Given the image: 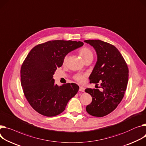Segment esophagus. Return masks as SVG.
I'll list each match as a JSON object with an SVG mask.
<instances>
[{
  "label": "esophagus",
  "instance_id": "34e87169",
  "mask_svg": "<svg viewBox=\"0 0 146 146\" xmlns=\"http://www.w3.org/2000/svg\"><path fill=\"white\" fill-rule=\"evenodd\" d=\"M84 87H82V86H80L79 87V91L80 92H84Z\"/></svg>",
  "mask_w": 146,
  "mask_h": 146
}]
</instances>
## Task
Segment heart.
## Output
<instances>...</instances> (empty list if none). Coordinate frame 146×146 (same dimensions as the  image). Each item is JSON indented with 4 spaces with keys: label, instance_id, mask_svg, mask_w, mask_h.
Masks as SVG:
<instances>
[{
    "label": "heart",
    "instance_id": "1",
    "mask_svg": "<svg viewBox=\"0 0 146 146\" xmlns=\"http://www.w3.org/2000/svg\"><path fill=\"white\" fill-rule=\"evenodd\" d=\"M79 54L83 58V60L84 61L86 59H90V58H93V54L92 51L90 49V48H87V47H83L81 49L79 50ZM67 56H65L64 59H63V63H65L67 61ZM75 79L80 83H82L84 81V76L82 74H78L76 75L75 76Z\"/></svg>",
    "mask_w": 146,
    "mask_h": 146
}]
</instances>
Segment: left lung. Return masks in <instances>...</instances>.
Segmentation results:
<instances>
[{"label":"left lung","instance_id":"1","mask_svg":"<svg viewBox=\"0 0 146 146\" xmlns=\"http://www.w3.org/2000/svg\"><path fill=\"white\" fill-rule=\"evenodd\" d=\"M93 47L97 62L90 75V83L102 82L103 89H86L92 97L86 111L95 117H103L112 112L122 100L129 80V69L124 58L113 45L100 40H86Z\"/></svg>","mask_w":146,"mask_h":146}]
</instances>
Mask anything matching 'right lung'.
<instances>
[{
	"label": "right lung",
	"instance_id": "1",
	"mask_svg": "<svg viewBox=\"0 0 146 146\" xmlns=\"http://www.w3.org/2000/svg\"><path fill=\"white\" fill-rule=\"evenodd\" d=\"M83 44L80 41L52 40L29 52L21 67V84L27 100L37 112L47 117L60 114L79 91L75 83L57 86L53 77L64 57Z\"/></svg>",
	"mask_w": 146,
	"mask_h": 146
}]
</instances>
